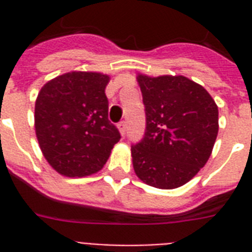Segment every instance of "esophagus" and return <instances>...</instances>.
I'll list each match as a JSON object with an SVG mask.
<instances>
[{
  "mask_svg": "<svg viewBox=\"0 0 252 252\" xmlns=\"http://www.w3.org/2000/svg\"><path fill=\"white\" fill-rule=\"evenodd\" d=\"M118 128H119V130H120V133H122V136H124V134L126 133V122H120V123H119Z\"/></svg>",
  "mask_w": 252,
  "mask_h": 252,
  "instance_id": "obj_1",
  "label": "esophagus"
}]
</instances>
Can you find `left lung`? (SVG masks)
Returning <instances> with one entry per match:
<instances>
[{"label":"left lung","mask_w":252,"mask_h":252,"mask_svg":"<svg viewBox=\"0 0 252 252\" xmlns=\"http://www.w3.org/2000/svg\"><path fill=\"white\" fill-rule=\"evenodd\" d=\"M145 104V136L132 145L136 175L161 189L183 186L204 167L219 133V107L184 76L137 74Z\"/></svg>","instance_id":"8db88e82"}]
</instances>
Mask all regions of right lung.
I'll list each match as a JSON object with an SVG mask.
<instances>
[{
    "mask_svg": "<svg viewBox=\"0 0 252 252\" xmlns=\"http://www.w3.org/2000/svg\"><path fill=\"white\" fill-rule=\"evenodd\" d=\"M110 76L98 72H69L48 81L35 102V132L51 167L68 178L102 170L118 128L108 120L106 86Z\"/></svg>",
    "mask_w": 252,
    "mask_h": 252,
    "instance_id": "right-lung-1",
    "label": "right lung"
}]
</instances>
